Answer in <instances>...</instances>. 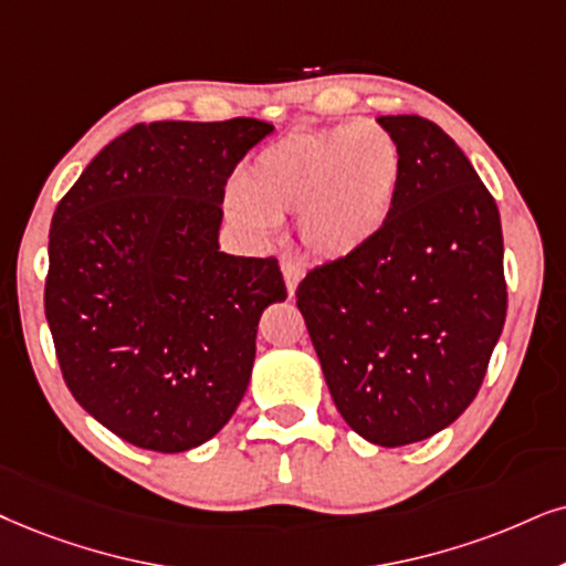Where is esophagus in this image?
I'll return each instance as SVG.
<instances>
[{"label": "esophagus", "instance_id": "1", "mask_svg": "<svg viewBox=\"0 0 566 566\" xmlns=\"http://www.w3.org/2000/svg\"><path fill=\"white\" fill-rule=\"evenodd\" d=\"M282 274H284V284H287V292H290V297H292V295H295L297 284H300V276H303V269H300L297 261L284 259L282 261Z\"/></svg>", "mask_w": 566, "mask_h": 566}]
</instances>
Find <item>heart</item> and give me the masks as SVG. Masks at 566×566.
Here are the masks:
<instances>
[{"mask_svg": "<svg viewBox=\"0 0 566 566\" xmlns=\"http://www.w3.org/2000/svg\"><path fill=\"white\" fill-rule=\"evenodd\" d=\"M399 182L402 148L384 125L297 127L253 156L232 211L255 232L297 211L303 245L318 259L342 261L384 232Z\"/></svg>", "mask_w": 566, "mask_h": 566, "instance_id": "heart-1", "label": "heart"}]
</instances>
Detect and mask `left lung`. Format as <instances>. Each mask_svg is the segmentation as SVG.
<instances>
[{
  "label": "left lung",
  "instance_id": "8db88e82",
  "mask_svg": "<svg viewBox=\"0 0 566 566\" xmlns=\"http://www.w3.org/2000/svg\"><path fill=\"white\" fill-rule=\"evenodd\" d=\"M402 182L366 250L311 269L297 307L342 418L378 447L452 426L481 389L506 318L496 200L431 119L389 114Z\"/></svg>",
  "mask_w": 566,
  "mask_h": 566
}]
</instances>
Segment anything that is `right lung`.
<instances>
[{"label":"right lung","mask_w":566,"mask_h":566,"mask_svg":"<svg viewBox=\"0 0 566 566\" xmlns=\"http://www.w3.org/2000/svg\"><path fill=\"white\" fill-rule=\"evenodd\" d=\"M274 125H135L96 154L49 230L44 311L77 405L127 443L188 452L245 395L261 313L287 297L271 259L219 250L234 167Z\"/></svg>","instance_id":"right-lung-1"}]
</instances>
